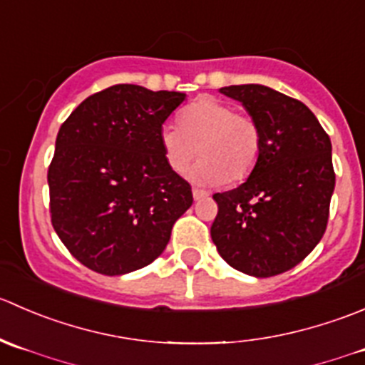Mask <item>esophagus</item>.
I'll list each match as a JSON object with an SVG mask.
<instances>
[{"label": "esophagus", "mask_w": 365, "mask_h": 365, "mask_svg": "<svg viewBox=\"0 0 365 365\" xmlns=\"http://www.w3.org/2000/svg\"><path fill=\"white\" fill-rule=\"evenodd\" d=\"M207 197V193L202 190H198V187H193V198L195 200H200V198H205Z\"/></svg>", "instance_id": "esophagus-1"}]
</instances>
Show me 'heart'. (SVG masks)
<instances>
[{"label": "heart", "instance_id": "heart-1", "mask_svg": "<svg viewBox=\"0 0 365 365\" xmlns=\"http://www.w3.org/2000/svg\"><path fill=\"white\" fill-rule=\"evenodd\" d=\"M160 140L168 167L178 174L187 172L200 154L193 178L205 184L245 181L261 153V129L255 118L211 96L184 108L179 125L165 124Z\"/></svg>", "mask_w": 365, "mask_h": 365}]
</instances>
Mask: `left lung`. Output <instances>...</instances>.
<instances>
[{"label":"left lung","instance_id":"8db88e82","mask_svg":"<svg viewBox=\"0 0 365 365\" xmlns=\"http://www.w3.org/2000/svg\"><path fill=\"white\" fill-rule=\"evenodd\" d=\"M261 129V153L241 186L215 193L216 250L237 272L280 275L323 237L335 187L330 136L302 101L264 85L223 86Z\"/></svg>","mask_w":365,"mask_h":365}]
</instances>
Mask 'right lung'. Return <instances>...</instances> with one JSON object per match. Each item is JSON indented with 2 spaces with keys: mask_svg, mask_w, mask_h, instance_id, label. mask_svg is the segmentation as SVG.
Segmentation results:
<instances>
[{
  "mask_svg": "<svg viewBox=\"0 0 365 365\" xmlns=\"http://www.w3.org/2000/svg\"><path fill=\"white\" fill-rule=\"evenodd\" d=\"M184 97L113 85L86 97L61 124L48 170L51 223L92 272L113 277L150 264L193 204L160 140Z\"/></svg>",
  "mask_w": 365,
  "mask_h": 365,
  "instance_id": "right-lung-1",
  "label": "right lung"
}]
</instances>
